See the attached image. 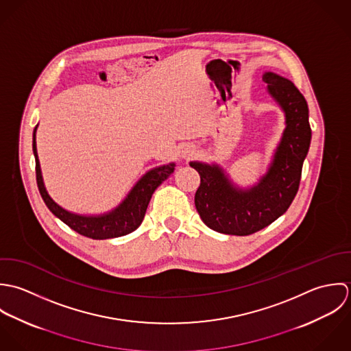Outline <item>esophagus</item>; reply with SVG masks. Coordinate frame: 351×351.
Here are the masks:
<instances>
[{
  "mask_svg": "<svg viewBox=\"0 0 351 351\" xmlns=\"http://www.w3.org/2000/svg\"><path fill=\"white\" fill-rule=\"evenodd\" d=\"M194 153H195V146L190 142H184L179 146V156L182 158H190L194 156Z\"/></svg>",
  "mask_w": 351,
  "mask_h": 351,
  "instance_id": "1",
  "label": "esophagus"
}]
</instances>
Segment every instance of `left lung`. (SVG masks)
I'll use <instances>...</instances> for the list:
<instances>
[{
    "label": "left lung",
    "mask_w": 351,
    "mask_h": 351,
    "mask_svg": "<svg viewBox=\"0 0 351 351\" xmlns=\"http://www.w3.org/2000/svg\"><path fill=\"white\" fill-rule=\"evenodd\" d=\"M263 81L285 115V129L266 173L255 184L240 187L219 164L190 161L201 176L195 208L202 221L219 233L247 236L266 228L289 209L298 190L312 138L308 104L294 84L280 74L265 71Z\"/></svg>",
    "instance_id": "obj_1"
}]
</instances>
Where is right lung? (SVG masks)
Masks as SVG:
<instances>
[{"mask_svg":"<svg viewBox=\"0 0 351 351\" xmlns=\"http://www.w3.org/2000/svg\"><path fill=\"white\" fill-rule=\"evenodd\" d=\"M36 129L38 125L32 134V150L36 162V183L46 206L73 230L93 240L114 239L134 232L145 217L154 190L167 180L175 169V162H168L149 169L141 176L126 198L112 210L103 214H77L60 206L46 190L36 150Z\"/></svg>","mask_w":351,"mask_h":351,"instance_id":"right-lung-1","label":"right lung"}]
</instances>
